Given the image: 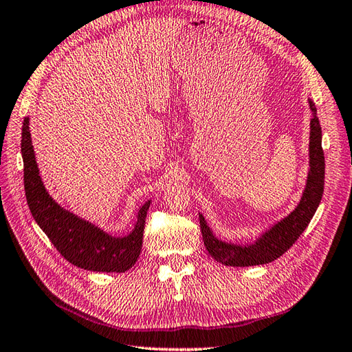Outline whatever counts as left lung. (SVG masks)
I'll use <instances>...</instances> for the list:
<instances>
[{
    "label": "left lung",
    "mask_w": 352,
    "mask_h": 352,
    "mask_svg": "<svg viewBox=\"0 0 352 352\" xmlns=\"http://www.w3.org/2000/svg\"><path fill=\"white\" fill-rule=\"evenodd\" d=\"M309 109L313 112L309 133V174L302 199L292 214L271 227L265 234L249 246H237L218 240L210 232L205 218L199 215L205 248L208 254L218 263L232 267L268 264L287 252V249H290L308 227L320 205L324 188V153L321 147V126L317 118L316 104L311 100Z\"/></svg>",
    "instance_id": "left-lung-1"
}]
</instances>
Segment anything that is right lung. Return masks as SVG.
Returning <instances> with one entry per match:
<instances>
[{"label":"right lung","instance_id":"add662e5","mask_svg":"<svg viewBox=\"0 0 352 352\" xmlns=\"http://www.w3.org/2000/svg\"><path fill=\"white\" fill-rule=\"evenodd\" d=\"M20 147H22L23 157L28 206L36 224L41 227L60 255L70 264L89 271L125 273L131 268L142 252L144 223L150 200L140 209L137 224L131 234L122 239L109 236L103 230L60 208L48 196L38 173L31 131H29V118L23 120Z\"/></svg>","mask_w":352,"mask_h":352}]
</instances>
